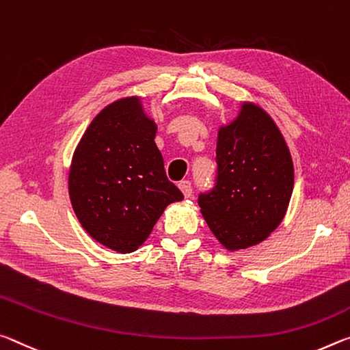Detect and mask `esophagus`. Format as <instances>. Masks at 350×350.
Returning a JSON list of instances; mask_svg holds the SVG:
<instances>
[{
    "instance_id": "34e87169",
    "label": "esophagus",
    "mask_w": 350,
    "mask_h": 350,
    "mask_svg": "<svg viewBox=\"0 0 350 350\" xmlns=\"http://www.w3.org/2000/svg\"><path fill=\"white\" fill-rule=\"evenodd\" d=\"M178 187H180V191L183 192V196H185L186 198H189L192 196V185H191V181H181L180 185H178Z\"/></svg>"
}]
</instances>
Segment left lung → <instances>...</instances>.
I'll return each instance as SVG.
<instances>
[{
	"label": "left lung",
	"mask_w": 350,
	"mask_h": 350,
	"mask_svg": "<svg viewBox=\"0 0 350 350\" xmlns=\"http://www.w3.org/2000/svg\"><path fill=\"white\" fill-rule=\"evenodd\" d=\"M217 183L200 193L202 214L228 251L265 240L284 220L295 185L291 154L270 114L243 102L217 137Z\"/></svg>",
	"instance_id": "left-lung-1"
}]
</instances>
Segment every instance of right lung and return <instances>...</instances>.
Instances as JSON below:
<instances>
[{
	"mask_svg": "<svg viewBox=\"0 0 350 350\" xmlns=\"http://www.w3.org/2000/svg\"><path fill=\"white\" fill-rule=\"evenodd\" d=\"M154 135L141 97H124L91 121L72 154L74 213L96 242L118 253L139 248L164 209L183 200L165 176Z\"/></svg>",
	"mask_w": 350,
	"mask_h": 350,
	"instance_id": "obj_1",
	"label": "right lung"
}]
</instances>
